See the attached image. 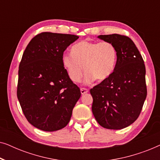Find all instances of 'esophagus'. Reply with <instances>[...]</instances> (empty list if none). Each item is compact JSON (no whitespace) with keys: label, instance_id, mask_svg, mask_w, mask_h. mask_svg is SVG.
Segmentation results:
<instances>
[{"label":"esophagus","instance_id":"1","mask_svg":"<svg viewBox=\"0 0 160 160\" xmlns=\"http://www.w3.org/2000/svg\"><path fill=\"white\" fill-rule=\"evenodd\" d=\"M89 92V90L86 88H81V93L82 95H84L85 93H87Z\"/></svg>","mask_w":160,"mask_h":160}]
</instances>
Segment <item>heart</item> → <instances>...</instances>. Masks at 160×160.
Instances as JSON below:
<instances>
[{"mask_svg": "<svg viewBox=\"0 0 160 160\" xmlns=\"http://www.w3.org/2000/svg\"><path fill=\"white\" fill-rule=\"evenodd\" d=\"M71 52L63 53L61 60L73 82L81 79L84 68L87 72L86 84H90L95 78L99 81L106 79L114 71L117 51L114 45L108 41H83L74 45Z\"/></svg>", "mask_w": 160, "mask_h": 160, "instance_id": "1", "label": "heart"}]
</instances>
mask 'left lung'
I'll return each mask as SVG.
<instances>
[{
	"label": "left lung",
	"instance_id": "8db88e82",
	"mask_svg": "<svg viewBox=\"0 0 160 160\" xmlns=\"http://www.w3.org/2000/svg\"><path fill=\"white\" fill-rule=\"evenodd\" d=\"M98 38L114 45L117 60L112 74L90 89L92 111L102 128L121 130L132 124L143 108L147 95L145 65L129 37L111 34Z\"/></svg>",
	"mask_w": 160,
	"mask_h": 160
}]
</instances>
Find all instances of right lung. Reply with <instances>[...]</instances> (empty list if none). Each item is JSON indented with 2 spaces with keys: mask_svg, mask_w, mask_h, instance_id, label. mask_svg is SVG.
<instances>
[{
  "mask_svg": "<svg viewBox=\"0 0 160 160\" xmlns=\"http://www.w3.org/2000/svg\"><path fill=\"white\" fill-rule=\"evenodd\" d=\"M78 36L44 32L32 38L18 72L17 98L28 121L39 130L53 132L68 124L81 97L61 58Z\"/></svg>",
  "mask_w": 160,
  "mask_h": 160,
  "instance_id": "obj_1",
  "label": "right lung"
}]
</instances>
